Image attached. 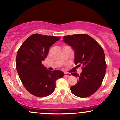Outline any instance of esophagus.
<instances>
[{
  "mask_svg": "<svg viewBox=\"0 0 120 120\" xmlns=\"http://www.w3.org/2000/svg\"><path fill=\"white\" fill-rule=\"evenodd\" d=\"M64 76H67V77H70L71 76V74L70 73H64Z\"/></svg>",
  "mask_w": 120,
  "mask_h": 120,
  "instance_id": "1",
  "label": "esophagus"
}]
</instances>
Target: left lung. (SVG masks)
Returning a JSON list of instances; mask_svg holds the SVG:
<instances>
[{
  "label": "left lung",
  "instance_id": "1",
  "mask_svg": "<svg viewBox=\"0 0 120 120\" xmlns=\"http://www.w3.org/2000/svg\"><path fill=\"white\" fill-rule=\"evenodd\" d=\"M63 41L74 51L75 64H81L82 67L80 75L76 73H71L79 80L76 85L70 87V91L79 97L91 96L99 89L106 73L103 49L94 39L87 34L64 36Z\"/></svg>",
  "mask_w": 120,
  "mask_h": 120
}]
</instances>
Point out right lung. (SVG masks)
Returning <instances> with one entry per match:
<instances>
[{
    "label": "right lung",
    "mask_w": 120,
    "mask_h": 120,
    "mask_svg": "<svg viewBox=\"0 0 120 120\" xmlns=\"http://www.w3.org/2000/svg\"><path fill=\"white\" fill-rule=\"evenodd\" d=\"M60 38L34 34L18 50L16 60L18 74L26 89L34 96L44 97L52 94L57 80L63 76V71H50L41 63L50 47Z\"/></svg>",
    "instance_id": "1"
}]
</instances>
